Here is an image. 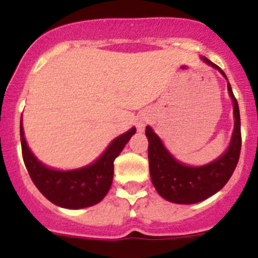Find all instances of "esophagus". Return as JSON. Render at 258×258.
I'll use <instances>...</instances> for the list:
<instances>
[{
  "label": "esophagus",
  "mask_w": 258,
  "mask_h": 258,
  "mask_svg": "<svg viewBox=\"0 0 258 258\" xmlns=\"http://www.w3.org/2000/svg\"><path fill=\"white\" fill-rule=\"evenodd\" d=\"M147 121H149V116L147 115L140 116V118H137V129H138L140 132H143Z\"/></svg>",
  "instance_id": "1"
}]
</instances>
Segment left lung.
I'll list each match as a JSON object with an SVG mask.
<instances>
[{
	"label": "left lung",
	"mask_w": 258,
	"mask_h": 258,
	"mask_svg": "<svg viewBox=\"0 0 258 258\" xmlns=\"http://www.w3.org/2000/svg\"><path fill=\"white\" fill-rule=\"evenodd\" d=\"M207 64L218 70L227 79L225 72L209 59L202 58ZM227 90L234 104L235 126L229 149L222 156L203 166H188L177 161L164 147L160 138L151 127H146L149 140L150 174L152 184L160 197L177 204H195L208 199L227 183L239 161L241 149L240 113L236 98L227 84Z\"/></svg>",
	"instance_id": "1"
}]
</instances>
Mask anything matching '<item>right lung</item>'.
<instances>
[{
	"instance_id": "obj_1",
	"label": "right lung",
	"mask_w": 258,
	"mask_h": 258,
	"mask_svg": "<svg viewBox=\"0 0 258 258\" xmlns=\"http://www.w3.org/2000/svg\"><path fill=\"white\" fill-rule=\"evenodd\" d=\"M134 133L136 127H132L117 137L104 154L90 165L75 170H55L40 163L32 154L20 121L23 160L36 187L52 204L67 209L86 208L99 203L107 195L112 184L113 161Z\"/></svg>"
}]
</instances>
